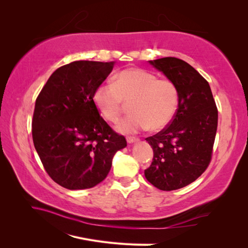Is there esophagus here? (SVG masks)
Masks as SVG:
<instances>
[{
    "label": "esophagus",
    "instance_id": "esophagus-1",
    "mask_svg": "<svg viewBox=\"0 0 248 248\" xmlns=\"http://www.w3.org/2000/svg\"><path fill=\"white\" fill-rule=\"evenodd\" d=\"M140 140L138 139V138H131V137H129V138H127V142H129V144H133V142H137V141H139Z\"/></svg>",
    "mask_w": 248,
    "mask_h": 248
}]
</instances>
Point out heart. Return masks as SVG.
<instances>
[{
	"label": "heart",
	"mask_w": 248,
	"mask_h": 248,
	"mask_svg": "<svg viewBox=\"0 0 248 248\" xmlns=\"http://www.w3.org/2000/svg\"><path fill=\"white\" fill-rule=\"evenodd\" d=\"M132 111L117 126L122 133H137L167 127L175 116L178 90L170 79H158L154 73L140 68L119 72L114 84L102 82L93 94V102L109 122H117L125 102Z\"/></svg>",
	"instance_id": "b5f03b06"
}]
</instances>
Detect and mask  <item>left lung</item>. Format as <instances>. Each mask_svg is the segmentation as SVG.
Masks as SVG:
<instances>
[{
	"instance_id": "obj_1",
	"label": "left lung",
	"mask_w": 248,
	"mask_h": 248,
	"mask_svg": "<svg viewBox=\"0 0 248 248\" xmlns=\"http://www.w3.org/2000/svg\"><path fill=\"white\" fill-rule=\"evenodd\" d=\"M149 63L176 85L178 108L168 127L146 139L154 155L145 177L160 190H176L196 181L211 161L218 110L209 82L188 63L174 57Z\"/></svg>"
}]
</instances>
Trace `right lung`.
Here are the masks:
<instances>
[{
  "mask_svg": "<svg viewBox=\"0 0 248 248\" xmlns=\"http://www.w3.org/2000/svg\"><path fill=\"white\" fill-rule=\"evenodd\" d=\"M115 62L74 61L51 74L36 99L34 146L48 176L70 190L92 188L107 178L112 157L127 141L99 115L97 86Z\"/></svg>",
  "mask_w": 248,
  "mask_h": 248,
  "instance_id": "obj_1",
  "label": "right lung"
}]
</instances>
